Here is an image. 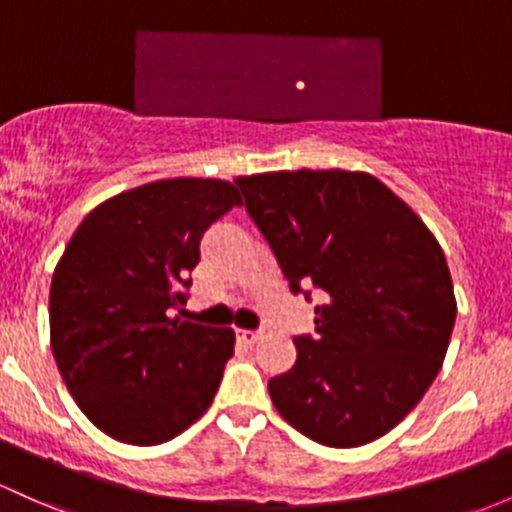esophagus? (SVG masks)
I'll return each instance as SVG.
<instances>
[{
    "instance_id": "34e87169",
    "label": "esophagus",
    "mask_w": 512,
    "mask_h": 512,
    "mask_svg": "<svg viewBox=\"0 0 512 512\" xmlns=\"http://www.w3.org/2000/svg\"><path fill=\"white\" fill-rule=\"evenodd\" d=\"M238 342H243V345H255L257 340H260V333L257 330H238Z\"/></svg>"
}]
</instances>
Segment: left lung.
Returning a JSON list of instances; mask_svg holds the SVG:
<instances>
[{"instance_id":"1","label":"left lung","mask_w":512,"mask_h":512,"mask_svg":"<svg viewBox=\"0 0 512 512\" xmlns=\"http://www.w3.org/2000/svg\"><path fill=\"white\" fill-rule=\"evenodd\" d=\"M235 184L291 291L323 294L316 335L294 338V367L269 379L272 403L320 445L374 442L418 406L447 355L457 301L445 252L367 172H265Z\"/></svg>"}]
</instances>
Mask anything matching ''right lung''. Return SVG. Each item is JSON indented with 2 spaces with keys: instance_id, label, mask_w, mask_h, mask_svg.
<instances>
[{
  "instance_id": "1",
  "label": "right lung",
  "mask_w": 512,
  "mask_h": 512,
  "mask_svg": "<svg viewBox=\"0 0 512 512\" xmlns=\"http://www.w3.org/2000/svg\"><path fill=\"white\" fill-rule=\"evenodd\" d=\"M240 204L223 179H157L89 211L67 243L50 347L77 406L114 440L160 445L211 406L235 333L182 311L201 235Z\"/></svg>"
}]
</instances>
